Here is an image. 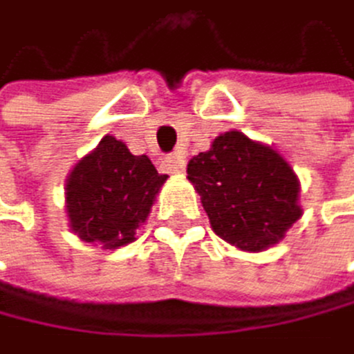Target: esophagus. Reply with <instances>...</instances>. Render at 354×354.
<instances>
[{
  "instance_id": "1",
  "label": "esophagus",
  "mask_w": 354,
  "mask_h": 354,
  "mask_svg": "<svg viewBox=\"0 0 354 354\" xmlns=\"http://www.w3.org/2000/svg\"><path fill=\"white\" fill-rule=\"evenodd\" d=\"M162 165H165V169H167L169 174H183L185 171V158L180 156V153H171V156H165L162 158Z\"/></svg>"
}]
</instances>
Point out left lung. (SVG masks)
<instances>
[{
    "mask_svg": "<svg viewBox=\"0 0 354 354\" xmlns=\"http://www.w3.org/2000/svg\"><path fill=\"white\" fill-rule=\"evenodd\" d=\"M216 236L242 251L277 244L299 220V183L290 165L242 132L220 134L187 165Z\"/></svg>",
    "mask_w": 354,
    "mask_h": 354,
    "instance_id": "left-lung-1",
    "label": "left lung"
}]
</instances>
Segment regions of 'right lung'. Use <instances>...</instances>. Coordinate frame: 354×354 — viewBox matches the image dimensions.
<instances>
[{"label": "right lung", "instance_id": "obj_1", "mask_svg": "<svg viewBox=\"0 0 354 354\" xmlns=\"http://www.w3.org/2000/svg\"><path fill=\"white\" fill-rule=\"evenodd\" d=\"M167 176L147 156H134L114 136L72 167L66 180V212L72 231L83 242L118 249L136 240Z\"/></svg>", "mask_w": 354, "mask_h": 354}]
</instances>
